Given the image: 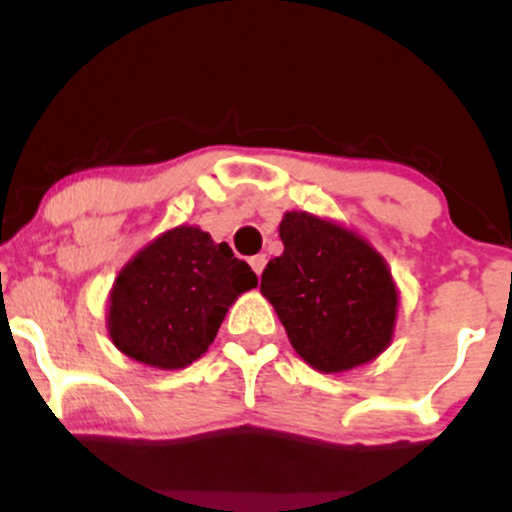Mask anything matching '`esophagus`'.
I'll return each mask as SVG.
<instances>
[{"instance_id":"esophagus-1","label":"esophagus","mask_w":512,"mask_h":512,"mask_svg":"<svg viewBox=\"0 0 512 512\" xmlns=\"http://www.w3.org/2000/svg\"><path fill=\"white\" fill-rule=\"evenodd\" d=\"M264 264H267V255H255L250 257V267L255 269V274L260 276L264 272Z\"/></svg>"}]
</instances>
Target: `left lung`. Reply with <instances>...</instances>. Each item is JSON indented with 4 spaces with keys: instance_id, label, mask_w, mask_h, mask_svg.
Wrapping results in <instances>:
<instances>
[{
    "instance_id": "left-lung-1",
    "label": "left lung",
    "mask_w": 512,
    "mask_h": 512,
    "mask_svg": "<svg viewBox=\"0 0 512 512\" xmlns=\"http://www.w3.org/2000/svg\"><path fill=\"white\" fill-rule=\"evenodd\" d=\"M279 238L284 252L269 260L260 291L296 354L320 373H344L383 354L399 293L378 250L308 211H286Z\"/></svg>"
}]
</instances>
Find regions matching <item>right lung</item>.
Here are the masks:
<instances>
[{"label":"right lung","instance_id":"add662e5","mask_svg":"<svg viewBox=\"0 0 512 512\" xmlns=\"http://www.w3.org/2000/svg\"><path fill=\"white\" fill-rule=\"evenodd\" d=\"M257 276L226 243L197 226L158 236L117 274L108 305L110 339L122 354L161 370L197 361L228 308Z\"/></svg>","mask_w":512,"mask_h":512}]
</instances>
